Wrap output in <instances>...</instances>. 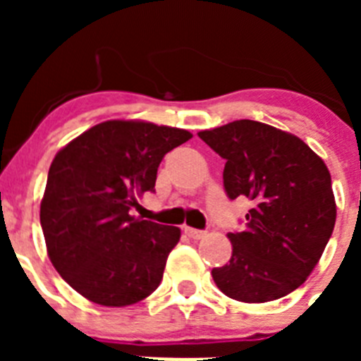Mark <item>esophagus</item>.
<instances>
[{"instance_id":"1","label":"esophagus","mask_w":361,"mask_h":361,"mask_svg":"<svg viewBox=\"0 0 361 361\" xmlns=\"http://www.w3.org/2000/svg\"><path fill=\"white\" fill-rule=\"evenodd\" d=\"M184 233H186L190 238H195V240L206 237V231H202V229H195V228H188V226L184 228Z\"/></svg>"}]
</instances>
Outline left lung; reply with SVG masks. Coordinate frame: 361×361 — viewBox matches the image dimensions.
Segmentation results:
<instances>
[{
	"label": "left lung",
	"instance_id": "obj_1",
	"mask_svg": "<svg viewBox=\"0 0 361 361\" xmlns=\"http://www.w3.org/2000/svg\"><path fill=\"white\" fill-rule=\"evenodd\" d=\"M226 161L224 190L245 197V229L228 233L229 264L212 271L226 296L247 304L298 289L320 260L336 222L331 173L302 139L240 119L199 132Z\"/></svg>",
	"mask_w": 361,
	"mask_h": 361
}]
</instances>
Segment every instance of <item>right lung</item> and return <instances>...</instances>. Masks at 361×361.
I'll use <instances>...</instances> for the list:
<instances>
[{"label": "right lung", "mask_w": 361, "mask_h": 361, "mask_svg": "<svg viewBox=\"0 0 361 361\" xmlns=\"http://www.w3.org/2000/svg\"><path fill=\"white\" fill-rule=\"evenodd\" d=\"M191 133L142 121H106L57 152L41 200L50 262L70 288L124 307L159 288L180 229L130 215L155 191L164 155Z\"/></svg>", "instance_id": "add662e5"}]
</instances>
